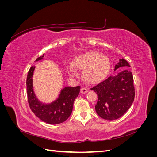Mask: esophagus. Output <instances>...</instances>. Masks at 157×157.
<instances>
[{
  "label": "esophagus",
  "instance_id": "esophagus-1",
  "mask_svg": "<svg viewBox=\"0 0 157 157\" xmlns=\"http://www.w3.org/2000/svg\"><path fill=\"white\" fill-rule=\"evenodd\" d=\"M88 92V90L86 88H82L81 90H80V92H81L82 94H86Z\"/></svg>",
  "mask_w": 157,
  "mask_h": 157
}]
</instances>
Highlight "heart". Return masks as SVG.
<instances>
[{"mask_svg":"<svg viewBox=\"0 0 157 157\" xmlns=\"http://www.w3.org/2000/svg\"><path fill=\"white\" fill-rule=\"evenodd\" d=\"M110 69L111 61L108 57L96 51H90L77 56L73 64L67 65V71L71 77H77V69L83 70V78L90 84L101 82L107 77Z\"/></svg>","mask_w":157,"mask_h":157,"instance_id":"1","label":"heart"}]
</instances>
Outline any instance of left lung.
<instances>
[{"instance_id": "obj_1", "label": "left lung", "mask_w": 157, "mask_h": 157, "mask_svg": "<svg viewBox=\"0 0 157 157\" xmlns=\"http://www.w3.org/2000/svg\"><path fill=\"white\" fill-rule=\"evenodd\" d=\"M122 67H130L124 59H121L115 71ZM98 95L95 109L103 119L113 121L121 117L129 109L134 100L135 88L132 72L124 70L114 77H109L92 88Z\"/></svg>"}]
</instances>
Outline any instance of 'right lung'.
Returning <instances> with one entry per match:
<instances>
[{
  "label": "right lung",
  "mask_w": 157,
  "mask_h": 157,
  "mask_svg": "<svg viewBox=\"0 0 157 157\" xmlns=\"http://www.w3.org/2000/svg\"><path fill=\"white\" fill-rule=\"evenodd\" d=\"M44 54L35 61L41 60ZM35 67H31L27 77V92L28 103L33 113L50 124H58L65 122L70 117L73 111V103L80 93V86L65 87L61 90L58 98L50 104H44L38 100L33 86V75Z\"/></svg>",
  "instance_id": "add662e5"
}]
</instances>
